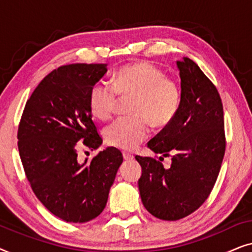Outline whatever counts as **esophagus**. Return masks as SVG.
I'll return each instance as SVG.
<instances>
[{
    "instance_id": "obj_1",
    "label": "esophagus",
    "mask_w": 252,
    "mask_h": 252,
    "mask_svg": "<svg viewBox=\"0 0 252 252\" xmlns=\"http://www.w3.org/2000/svg\"><path fill=\"white\" fill-rule=\"evenodd\" d=\"M123 157H124V159H125L126 161H129V160H132L133 158H134L133 155H130V154H127V153H123Z\"/></svg>"
}]
</instances>
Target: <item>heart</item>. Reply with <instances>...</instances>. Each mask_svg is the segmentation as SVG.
<instances>
[{"instance_id": "b5f03b06", "label": "heart", "mask_w": 252, "mask_h": 252, "mask_svg": "<svg viewBox=\"0 0 252 252\" xmlns=\"http://www.w3.org/2000/svg\"><path fill=\"white\" fill-rule=\"evenodd\" d=\"M112 86L98 81L88 95L89 109L96 118L106 120L115 112L118 96L130 98V117L119 118L104 128L110 146L134 150L149 136L150 125L156 128L170 125L181 104L177 81L165 77L163 70L147 61L126 65L113 74Z\"/></svg>"}]
</instances>
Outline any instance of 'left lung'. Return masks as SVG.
I'll return each instance as SVG.
<instances>
[{
  "mask_svg": "<svg viewBox=\"0 0 252 252\" xmlns=\"http://www.w3.org/2000/svg\"><path fill=\"white\" fill-rule=\"evenodd\" d=\"M180 109L148 147L159 159L135 156L142 167L141 199L156 218L174 221L196 211L213 189L226 149L223 109L216 86L190 58L177 62ZM171 157L165 169L161 161Z\"/></svg>",
  "mask_w": 252,
  "mask_h": 252,
  "instance_id": "left-lung-1",
  "label": "left lung"
}]
</instances>
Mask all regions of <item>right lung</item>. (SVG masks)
<instances>
[{"label": "right lung", "instance_id": "right-lung-1", "mask_svg": "<svg viewBox=\"0 0 252 252\" xmlns=\"http://www.w3.org/2000/svg\"><path fill=\"white\" fill-rule=\"evenodd\" d=\"M106 71V64L84 63L51 71L27 99L18 126L20 159L32 190L67 222H87L101 215L123 163L116 148L78 161L81 143L92 150L102 144L88 95Z\"/></svg>", "mask_w": 252, "mask_h": 252}]
</instances>
